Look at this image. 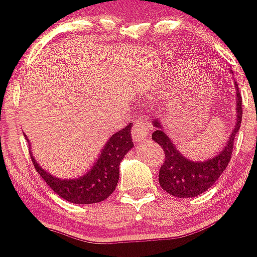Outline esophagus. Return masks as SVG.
Returning a JSON list of instances; mask_svg holds the SVG:
<instances>
[{
	"label": "esophagus",
	"instance_id": "1",
	"mask_svg": "<svg viewBox=\"0 0 257 257\" xmlns=\"http://www.w3.org/2000/svg\"><path fill=\"white\" fill-rule=\"evenodd\" d=\"M148 136H149V123L143 120V119H138L134 124L133 129V139L136 143H142V142L147 141Z\"/></svg>",
	"mask_w": 257,
	"mask_h": 257
}]
</instances>
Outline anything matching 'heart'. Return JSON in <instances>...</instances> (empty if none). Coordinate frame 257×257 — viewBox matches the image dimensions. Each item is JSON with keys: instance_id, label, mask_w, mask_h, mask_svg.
<instances>
[{"instance_id": "obj_1", "label": "heart", "mask_w": 257, "mask_h": 257, "mask_svg": "<svg viewBox=\"0 0 257 257\" xmlns=\"http://www.w3.org/2000/svg\"><path fill=\"white\" fill-rule=\"evenodd\" d=\"M194 68H195V66H194L193 61H188L183 64V67H181V69H180V73H179V77H178L179 84L180 85L183 84V83L185 82V80L188 79L191 74H193Z\"/></svg>"}]
</instances>
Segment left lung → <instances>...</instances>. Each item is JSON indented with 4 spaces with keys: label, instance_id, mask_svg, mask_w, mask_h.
<instances>
[{
    "label": "left lung",
    "instance_id": "left-lung-1",
    "mask_svg": "<svg viewBox=\"0 0 257 257\" xmlns=\"http://www.w3.org/2000/svg\"><path fill=\"white\" fill-rule=\"evenodd\" d=\"M234 83L235 92H236L235 125L224 147L219 150L217 154L212 155L209 159L201 162L188 159L185 155L179 152L172 139L167 136L162 119L157 118L153 120L155 129L153 132L152 139L163 148L165 154L164 163L159 170V184L170 195L177 198H194L200 195L211 188L226 169L231 159L235 137L239 133L241 119H242L239 85L236 82Z\"/></svg>",
    "mask_w": 257,
    "mask_h": 257
}]
</instances>
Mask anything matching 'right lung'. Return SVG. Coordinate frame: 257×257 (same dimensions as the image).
Returning <instances> with one entry per match:
<instances>
[{"mask_svg":"<svg viewBox=\"0 0 257 257\" xmlns=\"http://www.w3.org/2000/svg\"><path fill=\"white\" fill-rule=\"evenodd\" d=\"M132 123L114 133L99 153V157L87 173L73 179L54 177L43 169L31 150L33 165L49 188L62 199L73 204H94L105 200L115 190L119 180V165L126 153L134 147L132 141ZM30 143V139L25 134Z\"/></svg>","mask_w":257,"mask_h":257,"instance_id":"right-lung-1","label":"right lung"}]
</instances>
